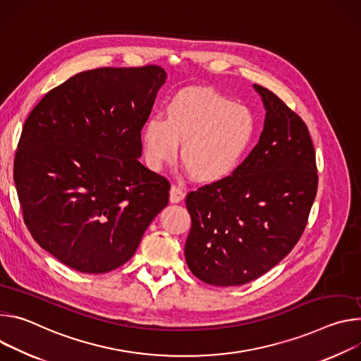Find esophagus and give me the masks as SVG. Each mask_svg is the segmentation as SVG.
<instances>
[{
  "label": "esophagus",
  "mask_w": 361,
  "mask_h": 361,
  "mask_svg": "<svg viewBox=\"0 0 361 361\" xmlns=\"http://www.w3.org/2000/svg\"><path fill=\"white\" fill-rule=\"evenodd\" d=\"M185 197V192L179 188V186H176V185H172L171 186V193H169V199H171V202H173V204H178V202H180L182 199Z\"/></svg>",
  "instance_id": "obj_1"
}]
</instances>
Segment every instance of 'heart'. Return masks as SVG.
Segmentation results:
<instances>
[{
    "instance_id": "1",
    "label": "heart",
    "mask_w": 361,
    "mask_h": 361,
    "mask_svg": "<svg viewBox=\"0 0 361 361\" xmlns=\"http://www.w3.org/2000/svg\"><path fill=\"white\" fill-rule=\"evenodd\" d=\"M257 135L254 113L208 87L176 93L165 117L149 118L142 129L146 164L160 171L179 157L193 180L216 183L241 166Z\"/></svg>"
}]
</instances>
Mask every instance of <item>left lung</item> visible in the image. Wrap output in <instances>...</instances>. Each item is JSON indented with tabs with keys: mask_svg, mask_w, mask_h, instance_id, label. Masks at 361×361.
<instances>
[{
	"mask_svg": "<svg viewBox=\"0 0 361 361\" xmlns=\"http://www.w3.org/2000/svg\"><path fill=\"white\" fill-rule=\"evenodd\" d=\"M254 89L267 110L258 145L232 176L186 195L192 219L186 264L209 286L247 284L287 257L305 229L317 193L307 125L271 90Z\"/></svg>",
	"mask_w": 361,
	"mask_h": 361,
	"instance_id": "obj_1",
	"label": "left lung"
}]
</instances>
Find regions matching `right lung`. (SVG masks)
Wrapping results in <instances>:
<instances>
[{
	"mask_svg": "<svg viewBox=\"0 0 361 361\" xmlns=\"http://www.w3.org/2000/svg\"><path fill=\"white\" fill-rule=\"evenodd\" d=\"M165 78L154 64L82 71L28 114L14 182L30 233L64 265L86 274L123 265L168 205L169 180L137 159Z\"/></svg>",
	"mask_w": 361,
	"mask_h": 361,
	"instance_id": "1",
	"label": "right lung"
}]
</instances>
